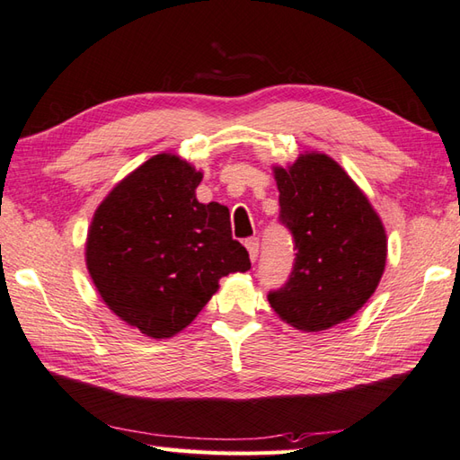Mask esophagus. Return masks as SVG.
<instances>
[{
  "label": "esophagus",
  "instance_id": "obj_1",
  "mask_svg": "<svg viewBox=\"0 0 460 460\" xmlns=\"http://www.w3.org/2000/svg\"><path fill=\"white\" fill-rule=\"evenodd\" d=\"M246 250H248V254H250V260L256 261L258 252H260V240L258 238H248L246 240Z\"/></svg>",
  "mask_w": 460,
  "mask_h": 460
}]
</instances>
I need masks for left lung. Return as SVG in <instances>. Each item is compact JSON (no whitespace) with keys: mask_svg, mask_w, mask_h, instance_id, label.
Instances as JSON below:
<instances>
[{"mask_svg":"<svg viewBox=\"0 0 460 460\" xmlns=\"http://www.w3.org/2000/svg\"><path fill=\"white\" fill-rule=\"evenodd\" d=\"M279 222L292 232L296 261L271 309L302 332H323L358 314L379 286L387 234L367 196L333 158L299 155L274 166Z\"/></svg>","mask_w":460,"mask_h":460,"instance_id":"8db88e82","label":"left lung"}]
</instances>
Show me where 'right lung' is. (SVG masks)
I'll return each instance as SVG.
<instances>
[{
    "label": "right lung",
    "mask_w": 460,
    "mask_h": 460,
    "mask_svg": "<svg viewBox=\"0 0 460 460\" xmlns=\"http://www.w3.org/2000/svg\"><path fill=\"white\" fill-rule=\"evenodd\" d=\"M200 181L181 156L156 155L107 194L89 226L85 261L102 302L155 340L190 325L220 278L250 270L226 206L196 199Z\"/></svg>",
    "instance_id": "add662e5"
}]
</instances>
